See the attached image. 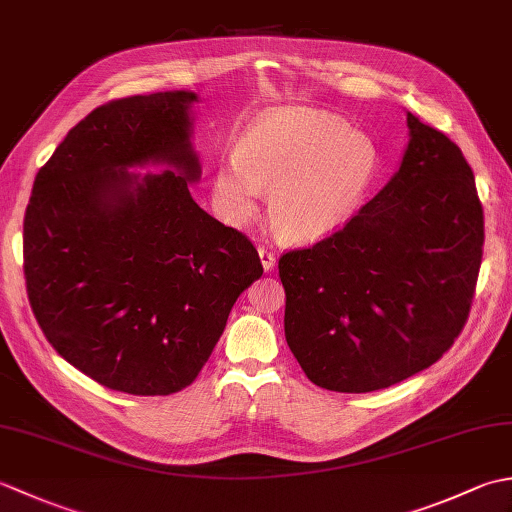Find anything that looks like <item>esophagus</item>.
<instances>
[{"label": "esophagus", "instance_id": "34e87169", "mask_svg": "<svg viewBox=\"0 0 512 512\" xmlns=\"http://www.w3.org/2000/svg\"><path fill=\"white\" fill-rule=\"evenodd\" d=\"M259 259H262L264 270H273L277 257L273 255V250H268L266 246H259Z\"/></svg>", "mask_w": 512, "mask_h": 512}]
</instances>
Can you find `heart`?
I'll list each match as a JSON object with an SVG mask.
<instances>
[{"mask_svg":"<svg viewBox=\"0 0 512 512\" xmlns=\"http://www.w3.org/2000/svg\"><path fill=\"white\" fill-rule=\"evenodd\" d=\"M378 151L372 138L343 118L312 107L264 114L224 154L213 176V200L228 224L242 226L268 191L277 231L312 242L350 220L372 184Z\"/></svg>","mask_w":512,"mask_h":512,"instance_id":"obj_1","label":"heart"}]
</instances>
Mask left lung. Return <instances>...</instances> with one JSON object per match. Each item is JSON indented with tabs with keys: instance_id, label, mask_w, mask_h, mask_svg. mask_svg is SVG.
<instances>
[{
	"instance_id": "8db88e82",
	"label": "left lung",
	"mask_w": 512,
	"mask_h": 512,
	"mask_svg": "<svg viewBox=\"0 0 512 512\" xmlns=\"http://www.w3.org/2000/svg\"><path fill=\"white\" fill-rule=\"evenodd\" d=\"M400 169L341 231L279 259L290 352L314 385L385 389L433 365L469 319L484 211L460 147L407 112Z\"/></svg>"
}]
</instances>
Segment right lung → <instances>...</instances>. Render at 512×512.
I'll list each match as a JSON object with an SVG mask.
<instances>
[{
    "label": "right lung",
    "mask_w": 512,
    "mask_h": 512,
    "mask_svg": "<svg viewBox=\"0 0 512 512\" xmlns=\"http://www.w3.org/2000/svg\"><path fill=\"white\" fill-rule=\"evenodd\" d=\"M195 101L173 90L96 107L39 169L24 217L39 328L70 365L125 394L191 385L264 273L250 239L191 198ZM147 164L168 169L128 171Z\"/></svg>",
    "instance_id": "add662e5"
}]
</instances>
